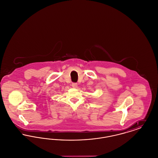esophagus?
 I'll return each mask as SVG.
<instances>
[{
  "mask_svg": "<svg viewBox=\"0 0 158 158\" xmlns=\"http://www.w3.org/2000/svg\"><path fill=\"white\" fill-rule=\"evenodd\" d=\"M72 87L74 88H76L77 87V83H72Z\"/></svg>",
  "mask_w": 158,
  "mask_h": 158,
  "instance_id": "obj_1",
  "label": "esophagus"
}]
</instances>
